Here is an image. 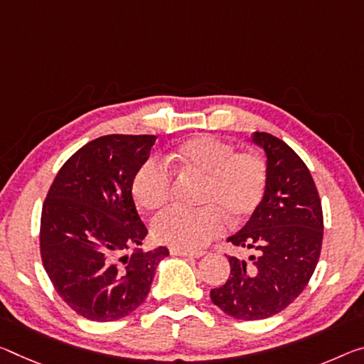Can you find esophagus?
<instances>
[{
	"label": "esophagus",
	"instance_id": "34e87169",
	"mask_svg": "<svg viewBox=\"0 0 364 364\" xmlns=\"http://www.w3.org/2000/svg\"><path fill=\"white\" fill-rule=\"evenodd\" d=\"M171 256H183V257H203L205 252L204 251H188V250H180V247H170Z\"/></svg>",
	"mask_w": 364,
	"mask_h": 364
}]
</instances>
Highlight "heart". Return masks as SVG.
I'll return each instance as SVG.
<instances>
[{
	"mask_svg": "<svg viewBox=\"0 0 364 364\" xmlns=\"http://www.w3.org/2000/svg\"><path fill=\"white\" fill-rule=\"evenodd\" d=\"M168 164L184 175L203 178L199 209L175 207L152 223L160 243L180 250H200L220 235L230 222L238 223L255 212L265 193L267 170L264 160L251 152H236L228 142L213 136H196L171 151ZM132 196L144 210H157L171 198V173L160 160L151 159L132 178Z\"/></svg>",
	"mask_w": 364,
	"mask_h": 364,
	"instance_id": "heart-1",
	"label": "heart"
}]
</instances>
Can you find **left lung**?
Returning a JSON list of instances; mask_svg holds the SVG:
<instances>
[{"label": "left lung", "mask_w": 364, "mask_h": 364, "mask_svg": "<svg viewBox=\"0 0 364 364\" xmlns=\"http://www.w3.org/2000/svg\"><path fill=\"white\" fill-rule=\"evenodd\" d=\"M265 154L264 198L228 241L251 250L245 259L228 257L230 277L210 290L225 314L243 321L267 319L295 301L319 261L322 207L313 176L290 146L269 132H252Z\"/></svg>", "instance_id": "obj_1"}]
</instances>
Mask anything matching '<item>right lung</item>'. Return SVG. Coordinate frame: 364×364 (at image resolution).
Listing matches in <instances>:
<instances>
[{
    "instance_id": "1",
    "label": "right lung",
    "mask_w": 364,
    "mask_h": 364,
    "mask_svg": "<svg viewBox=\"0 0 364 364\" xmlns=\"http://www.w3.org/2000/svg\"><path fill=\"white\" fill-rule=\"evenodd\" d=\"M155 139L109 134L87 142L61 166L43 203V267L63 301L85 319L117 321L139 308L170 255L165 246L139 247L147 228L131 189Z\"/></svg>"
}]
</instances>
